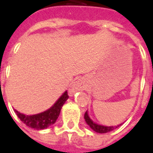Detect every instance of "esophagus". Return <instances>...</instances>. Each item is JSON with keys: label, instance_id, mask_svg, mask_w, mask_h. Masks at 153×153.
I'll use <instances>...</instances> for the list:
<instances>
[{"label": "esophagus", "instance_id": "34e87169", "mask_svg": "<svg viewBox=\"0 0 153 153\" xmlns=\"http://www.w3.org/2000/svg\"><path fill=\"white\" fill-rule=\"evenodd\" d=\"M84 88V85L83 83L80 81V80H78L76 82H74V85L71 88V89L70 90V93H74L77 92V91H80V90H83Z\"/></svg>", "mask_w": 153, "mask_h": 153}]
</instances>
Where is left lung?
Wrapping results in <instances>:
<instances>
[{"label": "left lung", "instance_id": "1", "mask_svg": "<svg viewBox=\"0 0 153 153\" xmlns=\"http://www.w3.org/2000/svg\"><path fill=\"white\" fill-rule=\"evenodd\" d=\"M84 119H85V121H86L87 124L90 126V128L93 129L97 133H100V134H105V133H108L110 131H112L115 128H118L119 126L120 125H117V126H103V125H97L96 123L92 121V120L89 118V116L88 115L87 111L84 114Z\"/></svg>", "mask_w": 153, "mask_h": 153}]
</instances>
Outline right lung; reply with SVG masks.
<instances>
[{"label":"right lung","mask_w":153,"mask_h":153,"mask_svg":"<svg viewBox=\"0 0 153 153\" xmlns=\"http://www.w3.org/2000/svg\"><path fill=\"white\" fill-rule=\"evenodd\" d=\"M68 93L67 92H65L63 95L57 100L56 102L50 109L37 115H26L19 112L16 110H15V112L19 118L20 119V120L28 127L35 129H44L56 123L58 116L60 115V110L62 108L64 103L68 99Z\"/></svg>","instance_id":"obj_1"}]
</instances>
